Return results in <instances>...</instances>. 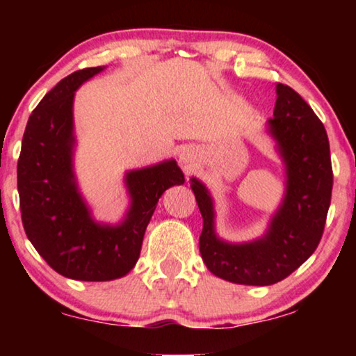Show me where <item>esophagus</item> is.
<instances>
[{"instance_id": "obj_1", "label": "esophagus", "mask_w": 356, "mask_h": 356, "mask_svg": "<svg viewBox=\"0 0 356 356\" xmlns=\"http://www.w3.org/2000/svg\"><path fill=\"white\" fill-rule=\"evenodd\" d=\"M181 162L183 163L191 162V155H189V154H181Z\"/></svg>"}]
</instances>
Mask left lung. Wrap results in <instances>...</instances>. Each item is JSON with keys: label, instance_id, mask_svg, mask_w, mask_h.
Here are the masks:
<instances>
[{"label": "left lung", "instance_id": "obj_1", "mask_svg": "<svg viewBox=\"0 0 356 356\" xmlns=\"http://www.w3.org/2000/svg\"><path fill=\"white\" fill-rule=\"evenodd\" d=\"M274 116L267 133L285 165V194L266 233L252 241L230 243L216 232L213 199L191 178L202 216L199 251L213 275L241 285L266 286L284 280L318 248L332 194V165L324 124L289 86L277 84Z\"/></svg>", "mask_w": 356, "mask_h": 356}]
</instances>
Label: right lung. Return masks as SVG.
<instances>
[{
	"instance_id": "right-lung-1",
	"label": "right lung",
	"mask_w": 356,
	"mask_h": 356,
	"mask_svg": "<svg viewBox=\"0 0 356 356\" xmlns=\"http://www.w3.org/2000/svg\"><path fill=\"white\" fill-rule=\"evenodd\" d=\"M105 66L61 79L29 116L17 162L22 225L38 254L58 274L84 282L124 277L136 266L144 233L162 194L184 183L177 160L124 175L129 207L120 223L97 222L74 175V94Z\"/></svg>"
}]
</instances>
